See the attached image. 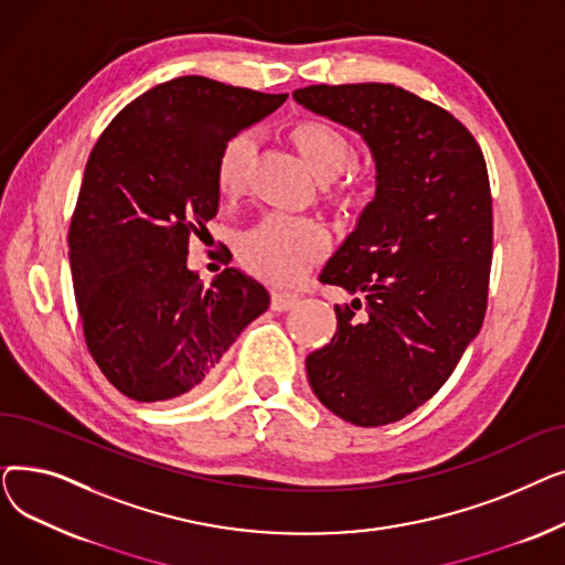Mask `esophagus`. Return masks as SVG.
Returning <instances> with one entry per match:
<instances>
[{"label": "esophagus", "instance_id": "esophagus-1", "mask_svg": "<svg viewBox=\"0 0 565 565\" xmlns=\"http://www.w3.org/2000/svg\"><path fill=\"white\" fill-rule=\"evenodd\" d=\"M298 302H300V298H298V295H292V292H281V290L273 292V309L279 311V313L292 309Z\"/></svg>", "mask_w": 565, "mask_h": 565}]
</instances>
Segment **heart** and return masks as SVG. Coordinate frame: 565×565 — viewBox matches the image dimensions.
<instances>
[{
	"label": "heart",
	"mask_w": 565,
	"mask_h": 565,
	"mask_svg": "<svg viewBox=\"0 0 565 565\" xmlns=\"http://www.w3.org/2000/svg\"><path fill=\"white\" fill-rule=\"evenodd\" d=\"M292 139L320 181L337 178L352 160V143L330 124L305 121L292 130ZM254 153V130H243L224 141L217 156V185L222 194L233 196L243 192ZM324 249H328V233L320 224L281 213L265 215L237 243V254L247 270L279 286L300 279Z\"/></svg>",
	"instance_id": "1"
}]
</instances>
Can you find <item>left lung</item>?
I'll list each match as a JSON object with an SVG mask.
<instances>
[{
	"mask_svg": "<svg viewBox=\"0 0 565 565\" xmlns=\"http://www.w3.org/2000/svg\"><path fill=\"white\" fill-rule=\"evenodd\" d=\"M292 100L358 132L375 164L373 199L320 273L358 298L334 305L337 334L309 354L307 377L343 422L394 424L449 380L483 324L486 160L458 118L394 84H316Z\"/></svg>",
	"mask_w": 565,
	"mask_h": 565,
	"instance_id": "1",
	"label": "left lung"
}]
</instances>
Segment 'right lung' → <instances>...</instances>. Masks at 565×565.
<instances>
[{
  "mask_svg": "<svg viewBox=\"0 0 565 565\" xmlns=\"http://www.w3.org/2000/svg\"><path fill=\"white\" fill-rule=\"evenodd\" d=\"M286 98L175 77L118 111L88 156L68 258L88 352L124 396L158 403L201 392L270 307L265 286L235 267L203 286L188 252L220 211L224 141Z\"/></svg>",
  "mask_w": 565,
  "mask_h": 565,
  "instance_id": "1",
  "label": "right lung"
}]
</instances>
